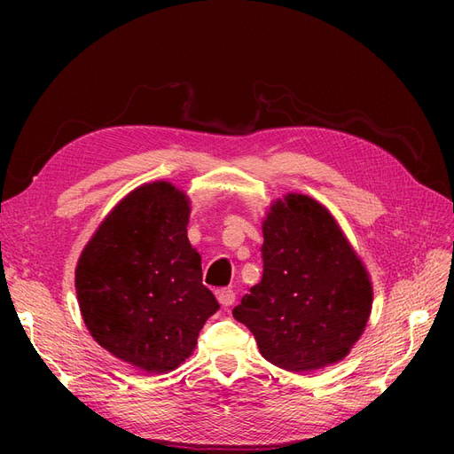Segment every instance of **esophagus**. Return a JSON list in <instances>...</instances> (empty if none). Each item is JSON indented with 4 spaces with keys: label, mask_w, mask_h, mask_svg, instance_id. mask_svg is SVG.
<instances>
[{
    "label": "esophagus",
    "mask_w": 454,
    "mask_h": 454,
    "mask_svg": "<svg viewBox=\"0 0 454 454\" xmlns=\"http://www.w3.org/2000/svg\"><path fill=\"white\" fill-rule=\"evenodd\" d=\"M235 292L229 290V287H223V290H217V301L222 303L223 307H231L232 303H235Z\"/></svg>",
    "instance_id": "34e87169"
}]
</instances>
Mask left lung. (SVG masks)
I'll return each mask as SVG.
<instances>
[{"label":"left lung","mask_w":454,"mask_h":454,"mask_svg":"<svg viewBox=\"0 0 454 454\" xmlns=\"http://www.w3.org/2000/svg\"><path fill=\"white\" fill-rule=\"evenodd\" d=\"M263 239V277L232 316L274 365L303 373L337 364L364 333L373 303L362 259L333 215L299 193L272 202Z\"/></svg>","instance_id":"1"}]
</instances>
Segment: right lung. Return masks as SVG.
I'll use <instances>...</instances> for the list:
<instances>
[{
  "instance_id": "add662e5",
  "label": "right lung",
  "mask_w": 454,
  "mask_h": 454,
  "mask_svg": "<svg viewBox=\"0 0 454 454\" xmlns=\"http://www.w3.org/2000/svg\"><path fill=\"white\" fill-rule=\"evenodd\" d=\"M189 212L176 185L144 184L109 212L75 269L81 316L94 340L147 373L185 362L219 309L187 239Z\"/></svg>"
}]
</instances>
